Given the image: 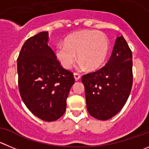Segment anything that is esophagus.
<instances>
[{"label": "esophagus", "instance_id": "obj_1", "mask_svg": "<svg viewBox=\"0 0 149 149\" xmlns=\"http://www.w3.org/2000/svg\"><path fill=\"white\" fill-rule=\"evenodd\" d=\"M73 75H74V78H75V80H76V81L79 80V79H80V77H81V76H80V75L77 73H74V74Z\"/></svg>", "mask_w": 149, "mask_h": 149}]
</instances>
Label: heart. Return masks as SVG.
Segmentation results:
<instances>
[{
    "label": "heart",
    "mask_w": 149,
    "mask_h": 149,
    "mask_svg": "<svg viewBox=\"0 0 149 149\" xmlns=\"http://www.w3.org/2000/svg\"><path fill=\"white\" fill-rule=\"evenodd\" d=\"M109 42L98 31L84 30L73 33L59 44L55 50L56 56L65 69H70L76 61V54L81 68L90 70L99 68L107 57Z\"/></svg>",
    "instance_id": "b5f03b06"
}]
</instances>
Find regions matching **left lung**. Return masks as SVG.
Masks as SVG:
<instances>
[{"mask_svg":"<svg viewBox=\"0 0 149 149\" xmlns=\"http://www.w3.org/2000/svg\"><path fill=\"white\" fill-rule=\"evenodd\" d=\"M91 116L101 120L118 113L127 101L133 82L132 53L123 36L117 37L107 63L81 77Z\"/></svg>","mask_w":149,"mask_h":149,"instance_id":"left-lung-1","label":"left lung"}]
</instances>
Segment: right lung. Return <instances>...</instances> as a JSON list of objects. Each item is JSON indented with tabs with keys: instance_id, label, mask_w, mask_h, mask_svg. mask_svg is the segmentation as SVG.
Here are the masks:
<instances>
[{
	"instance_id": "right-lung-1",
	"label": "right lung",
	"mask_w": 149,
	"mask_h": 149,
	"mask_svg": "<svg viewBox=\"0 0 149 149\" xmlns=\"http://www.w3.org/2000/svg\"><path fill=\"white\" fill-rule=\"evenodd\" d=\"M48 31L28 39L17 57L18 87L22 100L34 115L54 121L66 110L75 82L73 73L62 67L48 45Z\"/></svg>"
}]
</instances>
